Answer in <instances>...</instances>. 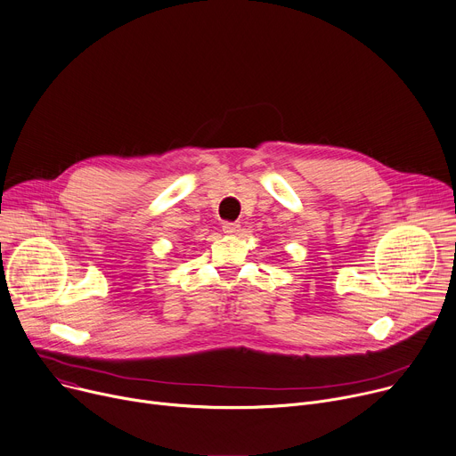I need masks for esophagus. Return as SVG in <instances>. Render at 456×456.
Listing matches in <instances>:
<instances>
[{
	"instance_id": "obj_1",
	"label": "esophagus",
	"mask_w": 456,
	"mask_h": 456,
	"mask_svg": "<svg viewBox=\"0 0 456 456\" xmlns=\"http://www.w3.org/2000/svg\"><path fill=\"white\" fill-rule=\"evenodd\" d=\"M223 232L226 235H235V233L240 232V224H237V223H224L223 224Z\"/></svg>"
}]
</instances>
